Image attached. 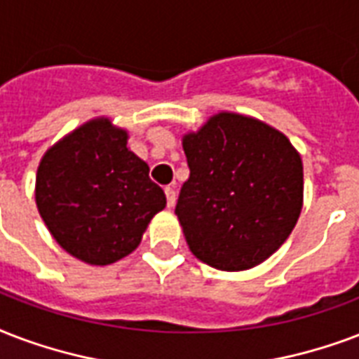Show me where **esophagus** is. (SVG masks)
Wrapping results in <instances>:
<instances>
[{
	"mask_svg": "<svg viewBox=\"0 0 359 359\" xmlns=\"http://www.w3.org/2000/svg\"><path fill=\"white\" fill-rule=\"evenodd\" d=\"M165 194H166V204H168V208H172V205L176 204V189L166 187Z\"/></svg>",
	"mask_w": 359,
	"mask_h": 359,
	"instance_id": "1",
	"label": "esophagus"
}]
</instances>
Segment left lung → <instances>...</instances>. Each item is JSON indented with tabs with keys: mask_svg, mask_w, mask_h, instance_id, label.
I'll use <instances>...</instances> for the list:
<instances>
[{
	"mask_svg": "<svg viewBox=\"0 0 359 359\" xmlns=\"http://www.w3.org/2000/svg\"><path fill=\"white\" fill-rule=\"evenodd\" d=\"M189 180L176 215L194 257L221 271L262 264L290 236L304 205V165L280 130L236 112L183 135Z\"/></svg>",
	"mask_w": 359,
	"mask_h": 359,
	"instance_id": "obj_1",
	"label": "left lung"
}]
</instances>
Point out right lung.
<instances>
[{"label":"right lung","mask_w":359,"mask_h":359,"mask_svg":"<svg viewBox=\"0 0 359 359\" xmlns=\"http://www.w3.org/2000/svg\"><path fill=\"white\" fill-rule=\"evenodd\" d=\"M127 140L129 133L108 118L90 119L39 163V215L61 249L91 266L130 255L166 205L163 189L149 180V166Z\"/></svg>","instance_id":"right-lung-1"}]
</instances>
